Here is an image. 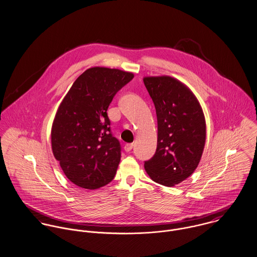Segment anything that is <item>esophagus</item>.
<instances>
[{"label": "esophagus", "instance_id": "34e87169", "mask_svg": "<svg viewBox=\"0 0 257 257\" xmlns=\"http://www.w3.org/2000/svg\"><path fill=\"white\" fill-rule=\"evenodd\" d=\"M132 149H133V144H131V143L125 144V146H124V150H125L126 152H130Z\"/></svg>", "mask_w": 257, "mask_h": 257}]
</instances>
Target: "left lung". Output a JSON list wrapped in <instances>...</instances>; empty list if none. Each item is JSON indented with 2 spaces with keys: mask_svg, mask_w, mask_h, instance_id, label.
<instances>
[{
  "mask_svg": "<svg viewBox=\"0 0 257 257\" xmlns=\"http://www.w3.org/2000/svg\"><path fill=\"white\" fill-rule=\"evenodd\" d=\"M158 119V144L145 170L157 183L173 186L189 177L199 165L206 140V122L192 91L169 76L146 77Z\"/></svg>",
  "mask_w": 257,
  "mask_h": 257,
  "instance_id": "left-lung-1",
  "label": "left lung"
}]
</instances>
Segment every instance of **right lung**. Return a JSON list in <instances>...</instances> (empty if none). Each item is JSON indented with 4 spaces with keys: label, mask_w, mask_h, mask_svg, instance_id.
Instances as JSON below:
<instances>
[{
    "label": "right lung",
    "mask_w": 257,
    "mask_h": 257,
    "mask_svg": "<svg viewBox=\"0 0 257 257\" xmlns=\"http://www.w3.org/2000/svg\"><path fill=\"white\" fill-rule=\"evenodd\" d=\"M134 75L93 67L71 86L55 115L51 144L67 178L79 187L97 189L114 178L121 158L107 109L116 92Z\"/></svg>",
    "instance_id": "add662e5"
}]
</instances>
